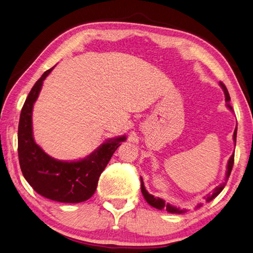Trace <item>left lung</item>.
Segmentation results:
<instances>
[{
    "label": "left lung",
    "instance_id": "1",
    "mask_svg": "<svg viewBox=\"0 0 253 253\" xmlns=\"http://www.w3.org/2000/svg\"><path fill=\"white\" fill-rule=\"evenodd\" d=\"M220 85H221V87L223 88L224 94H225L226 106H227L229 110H232V111H233L232 106L229 105V100H231V97H229V94H228L227 88H226V86H225V85H224V83H223V82H220ZM236 135H237V126H236V128H235V131H234V136H233V139L235 141V144H236ZM233 166H234V154L231 156V158H229V160H228V164H227V171H226V176H225V179H224V182H223L222 184H220V185H218V186H216V187L214 188V190H213L212 194L207 195L206 201H208V203H210L211 200L214 199V198L216 197V196L222 192L223 188L225 187V185H226V183H227V179H228L229 175H231V172H232V169H233ZM141 189H142V194H143V196H144V198L146 199V201H147V203H148L151 207L156 208V209H159V210L165 209V210H167L168 212H170V213H178V214H179V213H184V212H185V210L178 209V208L174 207V206H171L170 204H166V201H165L164 199L158 198V197H154L153 195H150V194L147 192V190H146V188H145V186H144V183H143V179H142V178H141ZM198 207H200V205H199Z\"/></svg>",
    "mask_w": 253,
    "mask_h": 253
}]
</instances>
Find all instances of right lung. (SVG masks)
Listing matches in <instances>:
<instances>
[{
    "mask_svg": "<svg viewBox=\"0 0 253 253\" xmlns=\"http://www.w3.org/2000/svg\"><path fill=\"white\" fill-rule=\"evenodd\" d=\"M53 68L46 70L36 82L22 106L18 126L19 165L22 175L38 194L58 203L78 204L94 195L100 174L126 137L108 139L91 155L78 161L56 160L44 153L33 138L32 108L43 81Z\"/></svg>",
    "mask_w": 253,
    "mask_h": 253,
    "instance_id": "1",
    "label": "right lung"
}]
</instances>
